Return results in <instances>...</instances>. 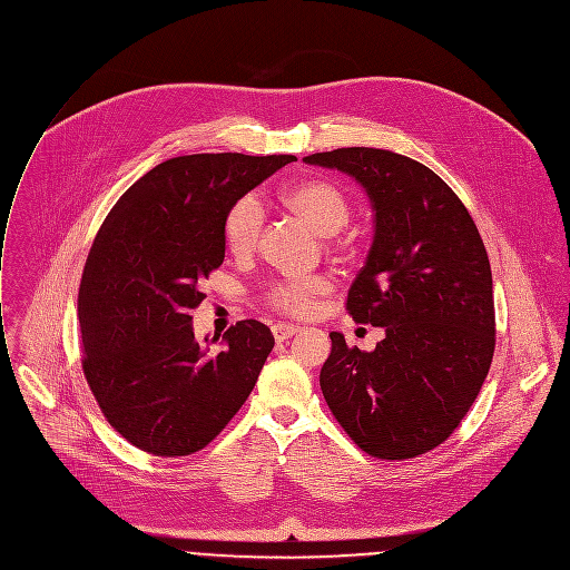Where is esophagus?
Returning <instances> with one entry per match:
<instances>
[{"label": "esophagus", "mask_w": 570, "mask_h": 570, "mask_svg": "<svg viewBox=\"0 0 570 570\" xmlns=\"http://www.w3.org/2000/svg\"><path fill=\"white\" fill-rule=\"evenodd\" d=\"M272 332H274V338L276 341H285L289 336H294L296 332H301L298 325H292V323H274L272 325Z\"/></svg>", "instance_id": "1"}]
</instances>
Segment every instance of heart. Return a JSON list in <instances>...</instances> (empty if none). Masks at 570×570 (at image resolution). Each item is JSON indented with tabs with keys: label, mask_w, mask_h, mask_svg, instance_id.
Segmentation results:
<instances>
[{
	"label": "heart",
	"mask_w": 570,
	"mask_h": 570,
	"mask_svg": "<svg viewBox=\"0 0 570 570\" xmlns=\"http://www.w3.org/2000/svg\"><path fill=\"white\" fill-rule=\"evenodd\" d=\"M283 202L296 210L312 229L321 236H332L346 226L351 217V202L346 193L341 190L330 179H305L287 186L283 190ZM265 222V210L261 199L254 193L238 197L232 208L226 210L224 217V243L236 256H247L256 249L261 232ZM327 289V281L321 276L294 278L276 283L267 294L265 301L272 309L289 314V316H305L318 294Z\"/></svg>",
	"instance_id": "1"
}]
</instances>
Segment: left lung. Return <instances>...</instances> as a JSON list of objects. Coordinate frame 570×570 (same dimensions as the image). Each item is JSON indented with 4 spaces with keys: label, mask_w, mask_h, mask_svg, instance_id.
<instances>
[{
    "label": "left lung",
    "mask_w": 570,
    "mask_h": 570,
    "mask_svg": "<svg viewBox=\"0 0 570 570\" xmlns=\"http://www.w3.org/2000/svg\"><path fill=\"white\" fill-rule=\"evenodd\" d=\"M357 179L375 236L346 309L384 327L366 353L330 332L323 397L375 459L431 451L474 404L494 355L492 269L476 224L431 168L380 148H336L303 159Z\"/></svg>",
    "instance_id": "8db88e82"
}]
</instances>
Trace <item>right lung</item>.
<instances>
[{
	"mask_svg": "<svg viewBox=\"0 0 570 570\" xmlns=\"http://www.w3.org/2000/svg\"><path fill=\"white\" fill-rule=\"evenodd\" d=\"M296 161L240 153L168 159L135 181L107 213L78 289L82 373L128 442L175 459L204 449L240 411L274 348L256 318L222 336L193 334L208 278L224 261L232 204Z\"/></svg>",
	"mask_w": 570,
	"mask_h": 570,
	"instance_id": "add662e5",
	"label": "right lung"
}]
</instances>
